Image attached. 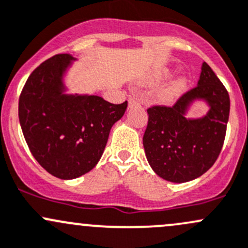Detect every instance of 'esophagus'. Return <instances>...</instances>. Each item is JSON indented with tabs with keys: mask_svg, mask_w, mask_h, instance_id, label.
Wrapping results in <instances>:
<instances>
[{
	"mask_svg": "<svg viewBox=\"0 0 248 248\" xmlns=\"http://www.w3.org/2000/svg\"><path fill=\"white\" fill-rule=\"evenodd\" d=\"M139 101L137 100V98H134V97H131L129 98V101H128V106H129V108H132V107H137V106H139Z\"/></svg>",
	"mask_w": 248,
	"mask_h": 248,
	"instance_id": "esophagus-1",
	"label": "esophagus"
}]
</instances>
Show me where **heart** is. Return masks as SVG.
<instances>
[{
  "instance_id": "b5f03b06",
  "label": "heart",
  "mask_w": 248,
  "mask_h": 248,
  "mask_svg": "<svg viewBox=\"0 0 248 248\" xmlns=\"http://www.w3.org/2000/svg\"><path fill=\"white\" fill-rule=\"evenodd\" d=\"M169 75H170V72L169 71L161 72V74L155 75V76L152 78V82H155V83L161 82V80L165 79ZM184 87H186V80H184L183 78H182V79L176 80V82L172 83L170 87L165 88V89L161 90L160 93H158V96H157L158 101L161 103H170L171 101H173L174 98H176L177 96L181 93V91H183Z\"/></svg>"
}]
</instances>
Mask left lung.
<instances>
[{"instance_id": "8db88e82", "label": "left lung", "mask_w": 248, "mask_h": 248, "mask_svg": "<svg viewBox=\"0 0 248 248\" xmlns=\"http://www.w3.org/2000/svg\"><path fill=\"white\" fill-rule=\"evenodd\" d=\"M201 70L197 87L173 106L147 109L142 139L146 158L159 177L173 183H186L205 173L225 141L231 107L228 91L207 62ZM196 100H203L210 110L204 117L191 119L186 114Z\"/></svg>"}]
</instances>
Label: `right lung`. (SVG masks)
Segmentation results:
<instances>
[{
    "mask_svg": "<svg viewBox=\"0 0 248 248\" xmlns=\"http://www.w3.org/2000/svg\"><path fill=\"white\" fill-rule=\"evenodd\" d=\"M76 58L56 54L31 74L19 100V120L35 160L52 176L75 179L93 170L127 101L66 93L64 76Z\"/></svg>",
    "mask_w": 248,
    "mask_h": 248,
    "instance_id": "right-lung-1",
    "label": "right lung"
}]
</instances>
